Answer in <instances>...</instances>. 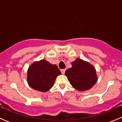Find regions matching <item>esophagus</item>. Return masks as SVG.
<instances>
[{
  "instance_id": "obj_1",
  "label": "esophagus",
  "mask_w": 122,
  "mask_h": 122,
  "mask_svg": "<svg viewBox=\"0 0 122 122\" xmlns=\"http://www.w3.org/2000/svg\"><path fill=\"white\" fill-rule=\"evenodd\" d=\"M61 72L62 74H64L65 72H66V69H62V70H61Z\"/></svg>"
}]
</instances>
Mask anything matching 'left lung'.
<instances>
[{
    "mask_svg": "<svg viewBox=\"0 0 122 122\" xmlns=\"http://www.w3.org/2000/svg\"><path fill=\"white\" fill-rule=\"evenodd\" d=\"M71 65L72 67L65 72L70 84L81 92L90 89L97 81L95 68L80 58L76 59Z\"/></svg>",
    "mask_w": 122,
    "mask_h": 122,
    "instance_id": "left-lung-1",
    "label": "left lung"
}]
</instances>
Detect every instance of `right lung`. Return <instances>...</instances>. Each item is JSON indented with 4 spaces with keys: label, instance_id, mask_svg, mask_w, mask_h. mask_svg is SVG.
Masks as SVG:
<instances>
[{
    "label": "right lung",
    "instance_id": "right-lung-1",
    "mask_svg": "<svg viewBox=\"0 0 122 122\" xmlns=\"http://www.w3.org/2000/svg\"><path fill=\"white\" fill-rule=\"evenodd\" d=\"M60 74L61 72L56 65L42 60L30 65L27 72V80L34 90L45 92L54 86L55 78Z\"/></svg>",
    "mask_w": 122,
    "mask_h": 122
}]
</instances>
